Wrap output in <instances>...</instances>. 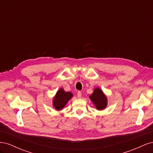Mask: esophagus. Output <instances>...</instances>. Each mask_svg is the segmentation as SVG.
<instances>
[{
	"mask_svg": "<svg viewBox=\"0 0 153 153\" xmlns=\"http://www.w3.org/2000/svg\"><path fill=\"white\" fill-rule=\"evenodd\" d=\"M77 97H78V98H82V93H81V92H80V91L78 92V93H77Z\"/></svg>",
	"mask_w": 153,
	"mask_h": 153,
	"instance_id": "esophagus-1",
	"label": "esophagus"
}]
</instances>
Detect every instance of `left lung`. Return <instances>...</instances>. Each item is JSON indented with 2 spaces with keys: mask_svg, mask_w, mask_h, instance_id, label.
<instances>
[{
  "mask_svg": "<svg viewBox=\"0 0 153 153\" xmlns=\"http://www.w3.org/2000/svg\"><path fill=\"white\" fill-rule=\"evenodd\" d=\"M97 110H101L105 109L107 106L108 101L106 95L103 93V91L99 87H96L94 89L92 94L89 96Z\"/></svg>",
  "mask_w": 153,
  "mask_h": 153,
  "instance_id": "1",
  "label": "left lung"
}]
</instances>
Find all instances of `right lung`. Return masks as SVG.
Here are the masks:
<instances>
[{"instance_id": "obj_1", "label": "right lung", "mask_w": 153, "mask_h": 153, "mask_svg": "<svg viewBox=\"0 0 153 153\" xmlns=\"http://www.w3.org/2000/svg\"><path fill=\"white\" fill-rule=\"evenodd\" d=\"M71 92H66L62 88L59 89L53 99V106L55 110H61L68 103L69 100L73 97Z\"/></svg>"}]
</instances>
